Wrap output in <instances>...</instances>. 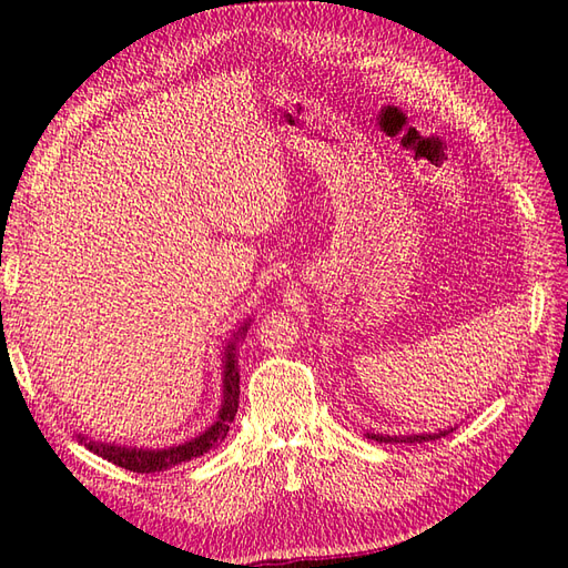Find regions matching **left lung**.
Returning <instances> with one entry per match:
<instances>
[{
	"instance_id": "8db88e82",
	"label": "left lung",
	"mask_w": 568,
	"mask_h": 568,
	"mask_svg": "<svg viewBox=\"0 0 568 568\" xmlns=\"http://www.w3.org/2000/svg\"><path fill=\"white\" fill-rule=\"evenodd\" d=\"M452 429H442L437 434H409V437H388V434H368V439H376V442H385V444H397V442H409V444H422V442H432V439H442L449 434Z\"/></svg>"
}]
</instances>
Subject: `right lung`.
Returning <instances> with one entry per match:
<instances>
[{
  "instance_id": "1",
  "label": "right lung",
  "mask_w": 568,
  "mask_h": 568,
  "mask_svg": "<svg viewBox=\"0 0 568 568\" xmlns=\"http://www.w3.org/2000/svg\"><path fill=\"white\" fill-rule=\"evenodd\" d=\"M248 329V322L234 334V342H229L224 348V400L222 409L216 415V422L212 427L204 429L200 437L190 439L185 444L168 446V449H136V446H116V444H104V442H92L78 434V439L88 446L90 452L112 462L114 466H122L126 470H134V474H155V470L173 468L183 462H192L202 454L214 449L216 444L224 442L229 425H232L239 409V361H236V342L239 336H244Z\"/></svg>"
}]
</instances>
